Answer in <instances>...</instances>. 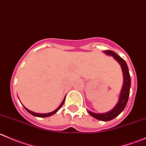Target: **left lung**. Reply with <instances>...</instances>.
Listing matches in <instances>:
<instances>
[{"mask_svg":"<svg viewBox=\"0 0 146 146\" xmlns=\"http://www.w3.org/2000/svg\"><path fill=\"white\" fill-rule=\"evenodd\" d=\"M104 53H105L107 55L112 56L114 58V59L117 60V62L120 64L121 67L122 68L123 74V85L122 88L121 92L120 97H119V100L116 105V107L111 110L110 111L104 114H95V113L89 111V114L94 118L98 119L100 121H108L112 120L115 117H117L119 114H121L122 111L124 110L126 104H127L128 100H129V92H130V88H131V76L129 74V68H128L127 64L126 61L121 58L118 54H116L113 51L111 50H107L104 51Z\"/></svg>","mask_w":146,"mask_h":146,"instance_id":"1","label":"left lung"}]
</instances>
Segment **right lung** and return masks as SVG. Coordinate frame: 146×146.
I'll return each instance as SVG.
<instances>
[{
  "label": "right lung",
  "mask_w": 146,
  "mask_h": 146,
  "mask_svg": "<svg viewBox=\"0 0 146 146\" xmlns=\"http://www.w3.org/2000/svg\"><path fill=\"white\" fill-rule=\"evenodd\" d=\"M64 102H65V99L64 100V101L62 102V103H61V104H60V106H59V107H58V108L56 109V110H54V111H52V112L47 113V114H37V113L33 112V111H30V110H27V109L26 108V107H25V110H27V111H28V112L29 113V114H32V115L35 116V117H49V116H51V115H53V114H55V113L56 112V111H58V110H59V109L61 108V107H62V105H63V104H64Z\"/></svg>",
  "instance_id": "obj_1"
}]
</instances>
